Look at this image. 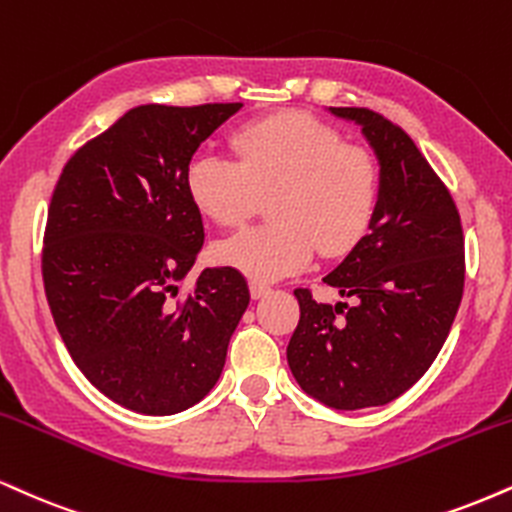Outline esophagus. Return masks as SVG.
Wrapping results in <instances>:
<instances>
[{"mask_svg":"<svg viewBox=\"0 0 512 512\" xmlns=\"http://www.w3.org/2000/svg\"><path fill=\"white\" fill-rule=\"evenodd\" d=\"M269 293V286H264V283H260V281H250V295L252 298H262V295H267Z\"/></svg>","mask_w":512,"mask_h":512,"instance_id":"1","label":"esophagus"}]
</instances>
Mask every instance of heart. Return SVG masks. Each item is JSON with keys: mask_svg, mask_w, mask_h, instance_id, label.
Here are the masks:
<instances>
[{"mask_svg": "<svg viewBox=\"0 0 512 512\" xmlns=\"http://www.w3.org/2000/svg\"><path fill=\"white\" fill-rule=\"evenodd\" d=\"M238 162L197 152L188 164L190 200L219 226H238L274 195V224L250 226L217 245L219 262L252 281H276L310 264L319 250L353 248L379 202L372 155L307 114L252 121L233 133Z\"/></svg>", "mask_w": 512, "mask_h": 512, "instance_id": "1", "label": "heart"}]
</instances>
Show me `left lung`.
Returning a JSON list of instances; mask_svg holds the SVG:
<instances>
[{
	"label": "left lung",
	"mask_w": 512,
	"mask_h": 512,
	"mask_svg": "<svg viewBox=\"0 0 512 512\" xmlns=\"http://www.w3.org/2000/svg\"><path fill=\"white\" fill-rule=\"evenodd\" d=\"M326 112L360 126L379 164V202L367 236L322 276L350 305L317 303L295 288L300 322L286 357L307 396L362 410L408 391L446 343L463 300V226L403 128L369 109Z\"/></svg>",
	"instance_id": "8db88e82"
}]
</instances>
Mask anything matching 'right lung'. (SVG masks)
<instances>
[{"label":"right lung","instance_id":"right-lung-1","mask_svg":"<svg viewBox=\"0 0 512 512\" xmlns=\"http://www.w3.org/2000/svg\"><path fill=\"white\" fill-rule=\"evenodd\" d=\"M243 104L128 109L69 159L47 214L42 276L54 324L85 379L140 415H174L212 391L250 291L207 267L186 171Z\"/></svg>","mask_w":512,"mask_h":512}]
</instances>
